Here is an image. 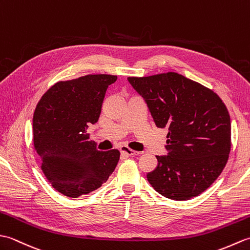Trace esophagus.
Segmentation results:
<instances>
[{
	"label": "esophagus",
	"instance_id": "esophagus-1",
	"mask_svg": "<svg viewBox=\"0 0 250 250\" xmlns=\"http://www.w3.org/2000/svg\"><path fill=\"white\" fill-rule=\"evenodd\" d=\"M120 151L121 153H124V155L125 156H135V155H140V151H135L133 149H130V148H128L126 146H121L120 147Z\"/></svg>",
	"mask_w": 250,
	"mask_h": 250
}]
</instances>
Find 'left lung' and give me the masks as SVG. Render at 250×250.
<instances>
[{"mask_svg": "<svg viewBox=\"0 0 250 250\" xmlns=\"http://www.w3.org/2000/svg\"><path fill=\"white\" fill-rule=\"evenodd\" d=\"M147 103L158 128H167V156L147 174L157 192L186 201L202 192L221 174L231 150V120L222 100L203 84L168 72L128 77Z\"/></svg>", "mask_w": 250, "mask_h": 250, "instance_id": "left-lung-1", "label": "left lung"}]
</instances>
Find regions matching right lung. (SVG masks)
I'll use <instances>...</instances> for the list:
<instances>
[{
  "instance_id": "right-lung-1",
  "label": "right lung",
  "mask_w": 250,
  "mask_h": 250,
  "mask_svg": "<svg viewBox=\"0 0 250 250\" xmlns=\"http://www.w3.org/2000/svg\"><path fill=\"white\" fill-rule=\"evenodd\" d=\"M116 81L115 75L97 74L58 82L36 105L33 143L41 168L52 187L70 198L100 188L119 161V150H98L87 133Z\"/></svg>"
}]
</instances>
